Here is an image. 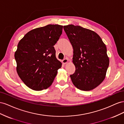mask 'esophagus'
<instances>
[{
	"instance_id": "34e87169",
	"label": "esophagus",
	"mask_w": 124,
	"mask_h": 124,
	"mask_svg": "<svg viewBox=\"0 0 124 124\" xmlns=\"http://www.w3.org/2000/svg\"><path fill=\"white\" fill-rule=\"evenodd\" d=\"M62 62L63 63H64V64H65V63H68L69 62V60L68 59V58H65L63 60Z\"/></svg>"
}]
</instances>
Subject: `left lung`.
Returning a JSON list of instances; mask_svg holds the SVG:
<instances>
[{
    "instance_id": "left-lung-1",
    "label": "left lung",
    "mask_w": 124,
    "mask_h": 124,
    "mask_svg": "<svg viewBox=\"0 0 124 124\" xmlns=\"http://www.w3.org/2000/svg\"><path fill=\"white\" fill-rule=\"evenodd\" d=\"M73 48L75 72L70 75L78 89L89 91L102 83L109 65L107 47L94 31L70 24L63 26Z\"/></svg>"
}]
</instances>
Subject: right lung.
Listing matches in <instances>:
<instances>
[{"instance_id":"1","label":"right lung","mask_w":124,"mask_h":124,"mask_svg":"<svg viewBox=\"0 0 124 124\" xmlns=\"http://www.w3.org/2000/svg\"><path fill=\"white\" fill-rule=\"evenodd\" d=\"M63 26L49 24L29 31L17 45L15 58L21 79L36 91L50 87L61 68L54 46L62 33Z\"/></svg>"}]
</instances>
